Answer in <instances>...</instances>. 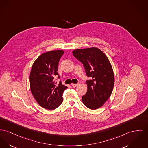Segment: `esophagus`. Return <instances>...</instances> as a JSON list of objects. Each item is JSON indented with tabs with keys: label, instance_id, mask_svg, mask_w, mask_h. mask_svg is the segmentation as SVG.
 <instances>
[{
	"label": "esophagus",
	"instance_id": "obj_1",
	"mask_svg": "<svg viewBox=\"0 0 148 148\" xmlns=\"http://www.w3.org/2000/svg\"><path fill=\"white\" fill-rule=\"evenodd\" d=\"M78 85V84H72V87L75 88Z\"/></svg>",
	"mask_w": 148,
	"mask_h": 148
}]
</instances>
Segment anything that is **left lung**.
Masks as SVG:
<instances>
[{
  "mask_svg": "<svg viewBox=\"0 0 148 148\" xmlns=\"http://www.w3.org/2000/svg\"><path fill=\"white\" fill-rule=\"evenodd\" d=\"M73 55L80 61L90 79L87 80V93L82 96L83 104L91 110L102 106L111 96L114 78L113 69L107 57L96 47L77 49Z\"/></svg>",
  "mask_w": 148,
  "mask_h": 148,
  "instance_id": "1",
  "label": "left lung"
}]
</instances>
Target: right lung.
<instances>
[{
    "label": "right lung",
    "mask_w": 148,
    "mask_h": 148,
    "mask_svg": "<svg viewBox=\"0 0 148 148\" xmlns=\"http://www.w3.org/2000/svg\"><path fill=\"white\" fill-rule=\"evenodd\" d=\"M64 51L54 50L42 53L35 60L29 75L32 94L41 107L48 110L58 107L63 101V92L68 87L61 81L56 85L53 79L60 77L58 73L59 62Z\"/></svg>",
    "instance_id": "right-lung-1"
}]
</instances>
